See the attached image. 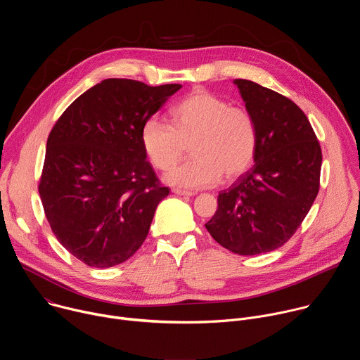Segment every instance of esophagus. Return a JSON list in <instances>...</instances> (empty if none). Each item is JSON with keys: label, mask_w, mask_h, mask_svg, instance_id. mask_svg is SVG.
<instances>
[{"label": "esophagus", "mask_w": 360, "mask_h": 360, "mask_svg": "<svg viewBox=\"0 0 360 360\" xmlns=\"http://www.w3.org/2000/svg\"><path fill=\"white\" fill-rule=\"evenodd\" d=\"M172 192H174V193H176V195H179V196H193V195H195V192H192V191L178 189V188H174V189H172Z\"/></svg>", "instance_id": "34e87169"}]
</instances>
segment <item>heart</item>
<instances>
[{"mask_svg": "<svg viewBox=\"0 0 360 360\" xmlns=\"http://www.w3.org/2000/svg\"><path fill=\"white\" fill-rule=\"evenodd\" d=\"M171 125L149 118L141 128V145L153 168L168 171L189 145L191 160L165 175L169 185L200 189L242 175L258 149V127L242 107L207 92L195 91L171 110Z\"/></svg>", "mask_w": 360, "mask_h": 360, "instance_id": "b5f03b06", "label": "heart"}]
</instances>
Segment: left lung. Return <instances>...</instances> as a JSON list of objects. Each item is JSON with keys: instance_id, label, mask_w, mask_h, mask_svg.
Returning <instances> with one entry per match:
<instances>
[{"instance_id": "1", "label": "left lung", "mask_w": 360, "mask_h": 360, "mask_svg": "<svg viewBox=\"0 0 360 360\" xmlns=\"http://www.w3.org/2000/svg\"><path fill=\"white\" fill-rule=\"evenodd\" d=\"M258 127L255 165L221 191L205 224L238 255H259L288 242L319 192L322 150L309 120L289 98L248 79H235Z\"/></svg>"}]
</instances>
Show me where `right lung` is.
<instances>
[{"label":"right lung","instance_id":"add662e5","mask_svg":"<svg viewBox=\"0 0 360 360\" xmlns=\"http://www.w3.org/2000/svg\"><path fill=\"white\" fill-rule=\"evenodd\" d=\"M181 86L108 78L51 129L38 192L56 238L85 265H120L143 243L169 189L146 161L141 128Z\"/></svg>","mask_w":360,"mask_h":360}]
</instances>
